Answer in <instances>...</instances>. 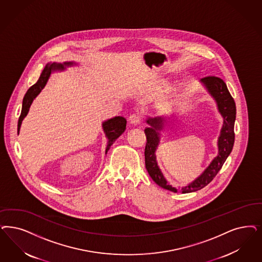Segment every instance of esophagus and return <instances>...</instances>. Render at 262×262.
<instances>
[{"label": "esophagus", "instance_id": "1", "mask_svg": "<svg viewBox=\"0 0 262 262\" xmlns=\"http://www.w3.org/2000/svg\"><path fill=\"white\" fill-rule=\"evenodd\" d=\"M140 121H141V117L138 113H134L128 117V122L132 125H138L140 123Z\"/></svg>", "mask_w": 262, "mask_h": 262}]
</instances>
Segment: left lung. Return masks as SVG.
I'll return each mask as SVG.
<instances>
[{"label":"left lung","instance_id":"obj_1","mask_svg":"<svg viewBox=\"0 0 262 262\" xmlns=\"http://www.w3.org/2000/svg\"><path fill=\"white\" fill-rule=\"evenodd\" d=\"M200 83L206 88L208 93L216 101L217 110L224 119V124L222 126L220 136L217 138V155L213 159V161L202 172L196 179L190 182L185 187L177 189L170 185L166 178L163 176V172L160 169L156 151L161 140L160 132L163 130L166 119L163 116L149 117L146 120V123L150 126L144 129L147 142L145 146V164L146 169L153 179L154 182L162 187L163 189L170 190L173 192L182 191L183 193L192 192L203 189L220 171L223 164L231 153L234 144V123L236 119V105L233 98L231 97L229 91L226 87V84L223 79L216 76H207L200 79Z\"/></svg>","mask_w":262,"mask_h":262}]
</instances>
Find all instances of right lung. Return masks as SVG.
Wrapping results in <instances>:
<instances>
[{
    "label": "right lung",
    "instance_id": "right-lung-1",
    "mask_svg": "<svg viewBox=\"0 0 262 262\" xmlns=\"http://www.w3.org/2000/svg\"><path fill=\"white\" fill-rule=\"evenodd\" d=\"M72 66H76V63L74 62H64L63 63H47L46 68L41 72L38 80L36 81V84H34L32 87L29 88L27 93L24 96L23 102H22V110L21 114L18 120V126H17V132L20 130L21 124L23 119L27 116L29 109L31 107V104L33 100L36 99V96L41 92V90L46 87V83L48 81L50 75L52 72H57V71H63L66 67H72ZM126 120L122 116H116V117L111 118L102 123V128L105 134V136L107 138V146L105 149V154L108 152L110 149V146L115 142L119 136H121L125 129H126Z\"/></svg>",
    "mask_w": 262,
    "mask_h": 262
}]
</instances>
